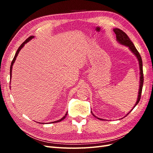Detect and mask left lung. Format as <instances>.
Segmentation results:
<instances>
[{
    "mask_svg": "<svg viewBox=\"0 0 153 153\" xmlns=\"http://www.w3.org/2000/svg\"><path fill=\"white\" fill-rule=\"evenodd\" d=\"M114 32H115V34H116V40L117 41V42L121 44L123 46H125L129 48V50L131 51V52L135 55V57H137L138 61V64H139V69H140V80H139V89H138V97H137V100L135 105L133 106V108L129 111V112L125 115L124 117H126L127 115H128L129 113H130L133 109L137 105L139 102V101L140 100V97H141V93H142V87H143V68H142V60L141 58V56L140 53H138L137 50L136 49L135 45H133L132 43V41L130 40V39L129 38V37L127 36V34L125 33L124 32H123L122 30L117 29V28H115L113 29ZM92 114L93 115V116L96 117V119H100V120H103V119H100L99 117H97L94 114H93L92 111H91Z\"/></svg>",
    "mask_w": 153,
    "mask_h": 153,
    "instance_id": "left-lung-1",
    "label": "left lung"
}]
</instances>
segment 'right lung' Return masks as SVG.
<instances>
[{"label":"right lung","instance_id":"obj_1","mask_svg":"<svg viewBox=\"0 0 153 153\" xmlns=\"http://www.w3.org/2000/svg\"><path fill=\"white\" fill-rule=\"evenodd\" d=\"M34 37L35 36H30V37H29L28 38H27L24 43H23L21 45H20V47L18 48V49L17 50V51H16V54H15V57H14V58H13V60L12 61V62H11V66H10V80H11V76H12V69H13V64H14V63H15V61H16V57H17V56H18V53H19V52H20V51L22 49V48L24 47L25 46V45L27 43H28V42H29V41H30V40H32V39L33 38H34ZM10 82H11V81H10ZM11 84V83H10ZM10 87H11V86H10ZM67 114H68V112H66V113L65 114V115H64V116L61 119H59V120H57V121H54V122H52V123H58V122H61L62 120H63V119H64L66 118V115H67Z\"/></svg>","mask_w":153,"mask_h":153}]
</instances>
